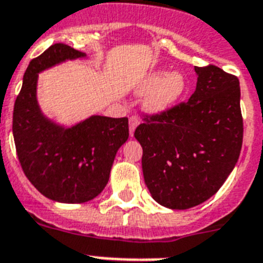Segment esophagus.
<instances>
[{
    "instance_id": "esophagus-1",
    "label": "esophagus",
    "mask_w": 263,
    "mask_h": 263,
    "mask_svg": "<svg viewBox=\"0 0 263 263\" xmlns=\"http://www.w3.org/2000/svg\"><path fill=\"white\" fill-rule=\"evenodd\" d=\"M139 123H140V119H139L137 115H132V117L129 118V134H131V136H134L135 128L139 126Z\"/></svg>"
}]
</instances>
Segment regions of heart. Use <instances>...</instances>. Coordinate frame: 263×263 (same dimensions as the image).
Here are the masks:
<instances>
[{"label":"heart","mask_w":263,"mask_h":263,"mask_svg":"<svg viewBox=\"0 0 263 263\" xmlns=\"http://www.w3.org/2000/svg\"><path fill=\"white\" fill-rule=\"evenodd\" d=\"M186 89L187 84L181 73L166 74L165 72H156L140 85L139 93H151L145 102L146 110L151 112H164L178 102Z\"/></svg>","instance_id":"obj_1"}]
</instances>
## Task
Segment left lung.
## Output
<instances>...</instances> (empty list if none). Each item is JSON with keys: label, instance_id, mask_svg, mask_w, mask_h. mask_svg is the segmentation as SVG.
Returning <instances> with one entry per match:
<instances>
[{"label": "left lung", "instance_id": "1", "mask_svg": "<svg viewBox=\"0 0 263 263\" xmlns=\"http://www.w3.org/2000/svg\"><path fill=\"white\" fill-rule=\"evenodd\" d=\"M195 72L196 89L189 101L145 114L135 129L146 187L172 210H187L215 195L242 146L238 79L211 64Z\"/></svg>", "mask_w": 263, "mask_h": 263}]
</instances>
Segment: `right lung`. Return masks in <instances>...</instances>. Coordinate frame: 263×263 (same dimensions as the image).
<instances>
[{
  "label": "right lung",
  "mask_w": 263,
  "mask_h": 263,
  "mask_svg": "<svg viewBox=\"0 0 263 263\" xmlns=\"http://www.w3.org/2000/svg\"><path fill=\"white\" fill-rule=\"evenodd\" d=\"M52 44L28 64L13 111V136L23 173L40 194L61 203H84L105 189L118 149L128 139V119L94 115L64 128L47 119L36 101L37 73L84 58Z\"/></svg>",
  "instance_id": "1"
}]
</instances>
